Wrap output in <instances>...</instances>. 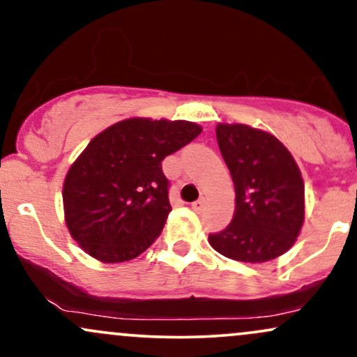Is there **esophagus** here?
<instances>
[{
  "mask_svg": "<svg viewBox=\"0 0 357 357\" xmlns=\"http://www.w3.org/2000/svg\"><path fill=\"white\" fill-rule=\"evenodd\" d=\"M191 208L195 211H202L203 208H204V199L203 198H199V199H196L195 203H191Z\"/></svg>",
  "mask_w": 357,
  "mask_h": 357,
  "instance_id": "1",
  "label": "esophagus"
}]
</instances>
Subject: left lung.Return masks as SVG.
<instances>
[{
  "label": "left lung",
  "instance_id": "left-lung-1",
  "mask_svg": "<svg viewBox=\"0 0 357 357\" xmlns=\"http://www.w3.org/2000/svg\"><path fill=\"white\" fill-rule=\"evenodd\" d=\"M216 141L235 184V213L210 245L231 260L261 264L296 243L304 223V181L292 154L272 134L218 124Z\"/></svg>",
  "mask_w": 357,
  "mask_h": 357
}]
</instances>
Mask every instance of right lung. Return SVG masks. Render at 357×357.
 Wrapping results in <instances>:
<instances>
[{
  "label": "right lung",
  "mask_w": 357,
  "mask_h": 357,
  "mask_svg": "<svg viewBox=\"0 0 357 357\" xmlns=\"http://www.w3.org/2000/svg\"><path fill=\"white\" fill-rule=\"evenodd\" d=\"M199 134L195 122L134 117L93 137L63 183L73 240L104 264L132 260L149 248L171 211L162 159Z\"/></svg>",
  "instance_id": "add662e5"
}]
</instances>
